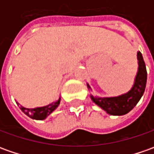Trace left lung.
I'll list each match as a JSON object with an SVG mask.
<instances>
[{"label": "left lung", "instance_id": "8db88e82", "mask_svg": "<svg viewBox=\"0 0 154 154\" xmlns=\"http://www.w3.org/2000/svg\"><path fill=\"white\" fill-rule=\"evenodd\" d=\"M138 72L132 88L125 94L115 98H97L91 96L92 100L99 107L112 116H122L131 111L138 103L145 91L147 83V69L141 52H137ZM90 88V87L88 85Z\"/></svg>", "mask_w": 154, "mask_h": 154}]
</instances>
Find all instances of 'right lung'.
<instances>
[{
    "label": "right lung",
    "mask_w": 154,
    "mask_h": 154,
    "mask_svg": "<svg viewBox=\"0 0 154 154\" xmlns=\"http://www.w3.org/2000/svg\"><path fill=\"white\" fill-rule=\"evenodd\" d=\"M60 99H59V100H57L55 103H52L51 104H49L45 107L36 108V109H26L23 106H20V109L25 115H27L28 116L32 119L44 120L58 107V105L60 104ZM17 104L19 105V103H17Z\"/></svg>",
    "instance_id": "1"
}]
</instances>
